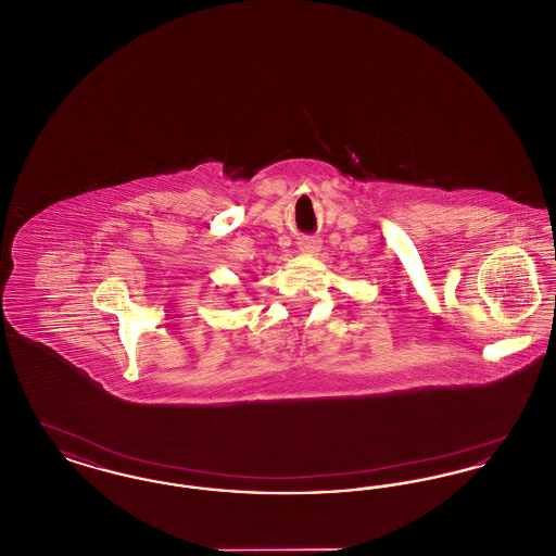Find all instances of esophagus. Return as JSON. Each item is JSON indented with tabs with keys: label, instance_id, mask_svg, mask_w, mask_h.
I'll use <instances>...</instances> for the list:
<instances>
[{
	"label": "esophagus",
	"instance_id": "esophagus-1",
	"mask_svg": "<svg viewBox=\"0 0 556 556\" xmlns=\"http://www.w3.org/2000/svg\"><path fill=\"white\" fill-rule=\"evenodd\" d=\"M298 245H300V252H304V254H315V252H318V248H320V241L315 238H302Z\"/></svg>",
	"mask_w": 556,
	"mask_h": 556
}]
</instances>
